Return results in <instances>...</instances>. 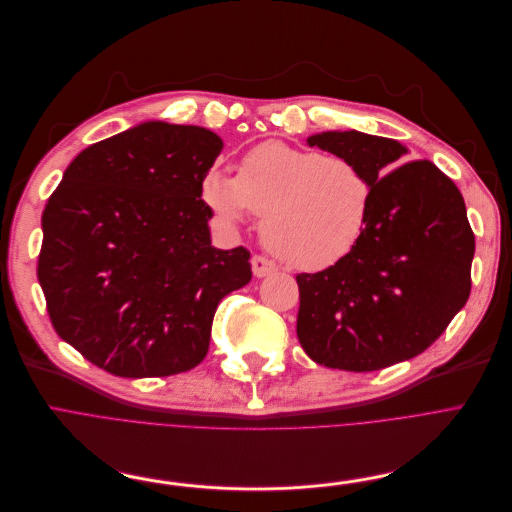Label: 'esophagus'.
I'll use <instances>...</instances> for the list:
<instances>
[{"mask_svg": "<svg viewBox=\"0 0 512 512\" xmlns=\"http://www.w3.org/2000/svg\"><path fill=\"white\" fill-rule=\"evenodd\" d=\"M252 271H254V277L262 279V277H269L277 271V266L273 260L264 258V256H254L252 258Z\"/></svg>", "mask_w": 512, "mask_h": 512, "instance_id": "obj_1", "label": "esophagus"}]
</instances>
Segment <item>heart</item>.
Here are the masks:
<instances>
[{"label": "heart", "mask_w": 512, "mask_h": 512, "mask_svg": "<svg viewBox=\"0 0 512 512\" xmlns=\"http://www.w3.org/2000/svg\"><path fill=\"white\" fill-rule=\"evenodd\" d=\"M204 202L237 223L260 216L264 246L296 271H325L342 262L367 229L373 185L344 156H323L283 141H264L241 158L237 175L212 168Z\"/></svg>", "instance_id": "1"}]
</instances>
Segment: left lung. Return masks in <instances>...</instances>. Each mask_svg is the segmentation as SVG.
Returning <instances> with one entry per match:
<instances>
[{
    "instance_id": "left-lung-1",
    "label": "left lung",
    "mask_w": 512,
    "mask_h": 512,
    "mask_svg": "<svg viewBox=\"0 0 512 512\" xmlns=\"http://www.w3.org/2000/svg\"><path fill=\"white\" fill-rule=\"evenodd\" d=\"M306 143L352 160L373 185V204L350 256L296 277L304 352L329 369L354 373L415 358L471 294L475 235L465 200L429 160L398 167L408 150L396 139L327 131Z\"/></svg>"
}]
</instances>
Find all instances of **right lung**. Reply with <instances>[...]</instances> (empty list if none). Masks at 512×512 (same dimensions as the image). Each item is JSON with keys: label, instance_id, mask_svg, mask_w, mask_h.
Masks as SVG:
<instances>
[{"label": "right lung", "instance_id": "add662e5", "mask_svg": "<svg viewBox=\"0 0 512 512\" xmlns=\"http://www.w3.org/2000/svg\"><path fill=\"white\" fill-rule=\"evenodd\" d=\"M216 133L162 120L83 150L45 204L37 277L56 333L116 377L204 360L218 302L252 279L250 252L216 250L202 181Z\"/></svg>", "mask_w": 512, "mask_h": 512}]
</instances>
